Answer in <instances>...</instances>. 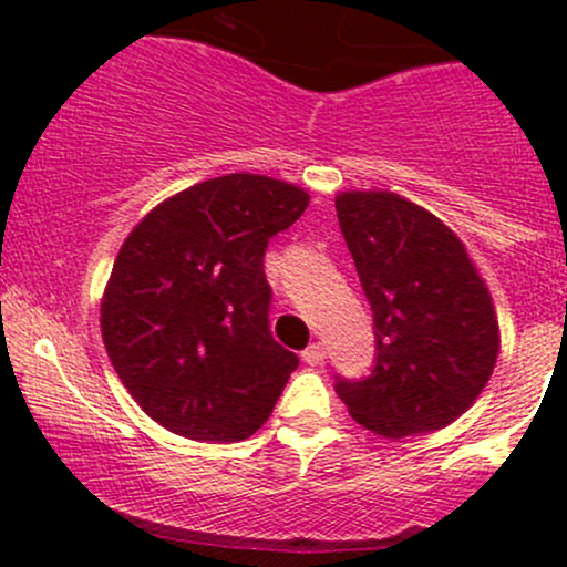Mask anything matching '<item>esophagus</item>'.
I'll return each mask as SVG.
<instances>
[{"label": "esophagus", "mask_w": 567, "mask_h": 567, "mask_svg": "<svg viewBox=\"0 0 567 567\" xmlns=\"http://www.w3.org/2000/svg\"><path fill=\"white\" fill-rule=\"evenodd\" d=\"M301 359H305L307 364H312V368H318V364H323V359H326V348L320 346V342H310V346H307V351L301 353Z\"/></svg>", "instance_id": "obj_1"}]
</instances>
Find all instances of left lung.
Segmentation results:
<instances>
[{
  "instance_id": "left-lung-1",
  "label": "left lung",
  "mask_w": 567,
  "mask_h": 567,
  "mask_svg": "<svg viewBox=\"0 0 567 567\" xmlns=\"http://www.w3.org/2000/svg\"><path fill=\"white\" fill-rule=\"evenodd\" d=\"M337 219L373 307L375 370L337 381L353 420L403 439L455 422L494 373V299L453 227L386 188H348Z\"/></svg>"
}]
</instances>
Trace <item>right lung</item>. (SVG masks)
I'll return each mask as SVG.
<instances>
[{"label": "right lung", "instance_id": "right-lung-1", "mask_svg": "<svg viewBox=\"0 0 567 567\" xmlns=\"http://www.w3.org/2000/svg\"><path fill=\"white\" fill-rule=\"evenodd\" d=\"M310 194L230 173L158 203L123 241L101 296L112 368L151 420L194 442H241L271 416L299 357L268 331V238Z\"/></svg>", "mask_w": 567, "mask_h": 567}]
</instances>
